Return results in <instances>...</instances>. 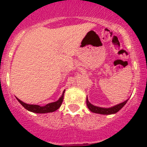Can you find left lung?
Instances as JSON below:
<instances>
[{"instance_id":"left-lung-1","label":"left lung","mask_w":147,"mask_h":147,"mask_svg":"<svg viewBox=\"0 0 147 147\" xmlns=\"http://www.w3.org/2000/svg\"><path fill=\"white\" fill-rule=\"evenodd\" d=\"M127 101H128V99L124 101V102H122V103L119 104V105H115V106H113V107H109V108H104V107L94 106V105H93L92 104L90 103L89 101H88V97H87L86 102L88 109H89L91 112L95 113L102 114V115H110V114H115L117 112H119V110L126 105Z\"/></svg>"}]
</instances>
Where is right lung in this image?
Returning a JSON list of instances; mask_svg holds the SVG:
<instances>
[{"label":"right lung","mask_w":147,"mask_h":147,"mask_svg":"<svg viewBox=\"0 0 147 147\" xmlns=\"http://www.w3.org/2000/svg\"><path fill=\"white\" fill-rule=\"evenodd\" d=\"M65 90L62 93V96H61L60 98L57 101V102H52V103H49L48 105H45V106H40V105H28V104L25 103V102L20 101L19 98H17L18 101L21 104V105L23 107H24V108L26 109L28 111H31V112L36 113H52L54 111H56L59 108V107L61 106L62 103V101H63V97H64V93Z\"/></svg>","instance_id":"right-lung-1"}]
</instances>
